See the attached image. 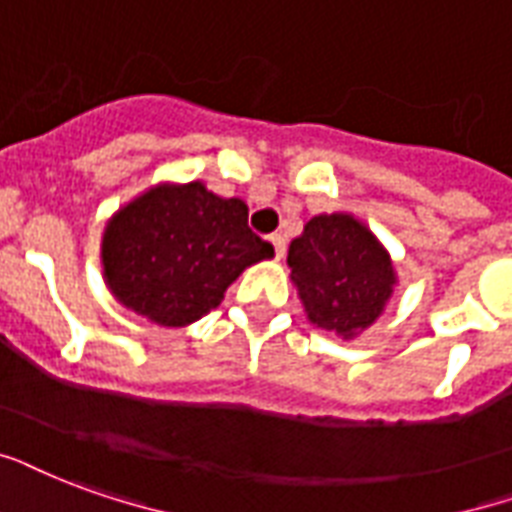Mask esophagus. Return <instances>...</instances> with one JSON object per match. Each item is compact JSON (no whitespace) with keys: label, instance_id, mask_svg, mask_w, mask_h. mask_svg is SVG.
<instances>
[{"label":"esophagus","instance_id":"34e87169","mask_svg":"<svg viewBox=\"0 0 512 512\" xmlns=\"http://www.w3.org/2000/svg\"><path fill=\"white\" fill-rule=\"evenodd\" d=\"M270 242H272V248H275V256L283 259V256H286V240H283V234H272Z\"/></svg>","mask_w":512,"mask_h":512}]
</instances>
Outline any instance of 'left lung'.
<instances>
[{
    "instance_id": "left-lung-1",
    "label": "left lung",
    "mask_w": 512,
    "mask_h": 512,
    "mask_svg": "<svg viewBox=\"0 0 512 512\" xmlns=\"http://www.w3.org/2000/svg\"><path fill=\"white\" fill-rule=\"evenodd\" d=\"M291 283L315 329L356 340L399 286L394 259L378 234L353 213H318L288 245Z\"/></svg>"
}]
</instances>
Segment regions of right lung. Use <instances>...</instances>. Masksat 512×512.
I'll list each match as a JSON object with an SVG mask.
<instances>
[{
	"label": "right lung",
	"mask_w": 512,
	"mask_h": 512,
	"mask_svg": "<svg viewBox=\"0 0 512 512\" xmlns=\"http://www.w3.org/2000/svg\"><path fill=\"white\" fill-rule=\"evenodd\" d=\"M275 248L248 229V205L202 180H161L110 215L99 245L102 278L118 305L183 329L224 302L242 272Z\"/></svg>",
	"instance_id": "obj_1"
}]
</instances>
